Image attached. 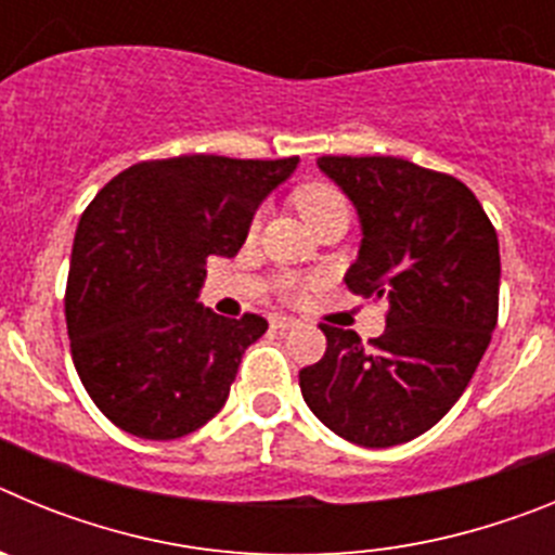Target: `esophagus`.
Listing matches in <instances>:
<instances>
[{
	"label": "esophagus",
	"instance_id": "esophagus-1",
	"mask_svg": "<svg viewBox=\"0 0 555 555\" xmlns=\"http://www.w3.org/2000/svg\"><path fill=\"white\" fill-rule=\"evenodd\" d=\"M269 325H272L274 331H288V327L297 325V320H294V317H286V313H272V317H269Z\"/></svg>",
	"mask_w": 555,
	"mask_h": 555
}]
</instances>
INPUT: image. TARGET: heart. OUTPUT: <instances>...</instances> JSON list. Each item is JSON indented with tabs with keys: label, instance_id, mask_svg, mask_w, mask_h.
I'll list each match as a JSON object with an SVG mask.
<instances>
[{
	"label": "heart",
	"instance_id": "obj_1",
	"mask_svg": "<svg viewBox=\"0 0 555 555\" xmlns=\"http://www.w3.org/2000/svg\"><path fill=\"white\" fill-rule=\"evenodd\" d=\"M292 199L294 205H297V210H300V217L306 219L311 228L317 222H322L325 217H331V214H347L345 194H341L336 185L322 183V180H313V183L300 185V189L292 194ZM288 292H297V286L288 283Z\"/></svg>",
	"mask_w": 555,
	"mask_h": 555
}]
</instances>
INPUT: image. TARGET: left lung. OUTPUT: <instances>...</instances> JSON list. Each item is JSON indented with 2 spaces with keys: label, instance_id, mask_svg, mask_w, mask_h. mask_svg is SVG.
I'll list each match as a JSON object with an SVG mask.
<instances>
[{
  "label": "left lung",
  "instance_id": "1",
  "mask_svg": "<svg viewBox=\"0 0 555 555\" xmlns=\"http://www.w3.org/2000/svg\"><path fill=\"white\" fill-rule=\"evenodd\" d=\"M364 238L345 283L386 306L384 336L320 325L325 356L300 370L308 409L341 439L391 448L434 428L473 380L498 325L500 247L473 191L391 155H322Z\"/></svg>",
  "mask_w": 555,
  "mask_h": 555
}]
</instances>
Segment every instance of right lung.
Wrapping results in <instances>:
<instances>
[{
    "label": "right lung",
    "mask_w": 555,
    "mask_h": 555,
    "mask_svg": "<svg viewBox=\"0 0 555 555\" xmlns=\"http://www.w3.org/2000/svg\"><path fill=\"white\" fill-rule=\"evenodd\" d=\"M294 158L180 155L119 171L82 210L66 281L72 361L116 428L180 439L219 414L267 320L197 302L210 255L233 258Z\"/></svg>",
    "instance_id": "add662e5"
}]
</instances>
